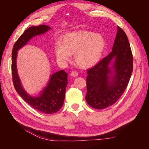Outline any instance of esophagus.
<instances>
[{"instance_id": "esophagus-1", "label": "esophagus", "mask_w": 149, "mask_h": 149, "mask_svg": "<svg viewBox=\"0 0 149 149\" xmlns=\"http://www.w3.org/2000/svg\"><path fill=\"white\" fill-rule=\"evenodd\" d=\"M71 75L73 76V77H77V76H78V72H76V71H72L71 72Z\"/></svg>"}]
</instances>
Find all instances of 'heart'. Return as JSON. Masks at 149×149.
<instances>
[{"label": "heart", "mask_w": 149, "mask_h": 149, "mask_svg": "<svg viewBox=\"0 0 149 149\" xmlns=\"http://www.w3.org/2000/svg\"><path fill=\"white\" fill-rule=\"evenodd\" d=\"M105 48V40L101 34L89 31L69 32L62 37L61 42L55 45L56 59L66 63L75 53L76 65L81 68H89L100 60Z\"/></svg>", "instance_id": "1"}]
</instances>
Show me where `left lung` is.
<instances>
[{
	"label": "left lung",
	"instance_id": "obj_1",
	"mask_svg": "<svg viewBox=\"0 0 149 149\" xmlns=\"http://www.w3.org/2000/svg\"><path fill=\"white\" fill-rule=\"evenodd\" d=\"M133 70V57L125 33L118 26L112 52L87 71L88 104L97 109L109 107L118 101L130 80Z\"/></svg>",
	"mask_w": 149,
	"mask_h": 149
}]
</instances>
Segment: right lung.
<instances>
[{"mask_svg": "<svg viewBox=\"0 0 149 149\" xmlns=\"http://www.w3.org/2000/svg\"><path fill=\"white\" fill-rule=\"evenodd\" d=\"M46 25L33 26L26 29L13 45L12 53V73L15 89L20 96L35 109L45 114H53L63 105L66 88L68 84V73L63 70L58 71L49 76L46 85L37 95H30L22 86L18 74L17 58L18 51L30 40L37 36L45 33L51 30Z\"/></svg>", "mask_w": 149, "mask_h": 149, "instance_id": "1", "label": "right lung"}]
</instances>
